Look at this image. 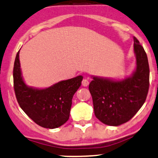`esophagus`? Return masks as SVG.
Wrapping results in <instances>:
<instances>
[{"instance_id": "obj_1", "label": "esophagus", "mask_w": 158, "mask_h": 158, "mask_svg": "<svg viewBox=\"0 0 158 158\" xmlns=\"http://www.w3.org/2000/svg\"><path fill=\"white\" fill-rule=\"evenodd\" d=\"M89 84V81L88 80L86 79V78L83 80V81H82V85L83 86H87Z\"/></svg>"}]
</instances>
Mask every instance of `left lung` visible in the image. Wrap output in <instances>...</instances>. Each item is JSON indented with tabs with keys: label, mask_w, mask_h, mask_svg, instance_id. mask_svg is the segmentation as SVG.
<instances>
[{
	"label": "left lung",
	"mask_w": 158,
	"mask_h": 158,
	"mask_svg": "<svg viewBox=\"0 0 158 158\" xmlns=\"http://www.w3.org/2000/svg\"><path fill=\"white\" fill-rule=\"evenodd\" d=\"M136 70L131 77L121 81L93 77L89 89L94 114L102 123L119 126L135 115L145 103L149 88V66L143 47L134 37Z\"/></svg>",
	"instance_id": "1"
}]
</instances>
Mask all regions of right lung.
<instances>
[{
    "mask_svg": "<svg viewBox=\"0 0 158 158\" xmlns=\"http://www.w3.org/2000/svg\"><path fill=\"white\" fill-rule=\"evenodd\" d=\"M82 76L63 81L44 89L28 87L22 78L19 51L13 68V83L16 99L20 108L40 127L55 129L69 118L72 100L78 89Z\"/></svg>",
    "mask_w": 158,
    "mask_h": 158,
    "instance_id": "add662e5",
    "label": "right lung"
}]
</instances>
